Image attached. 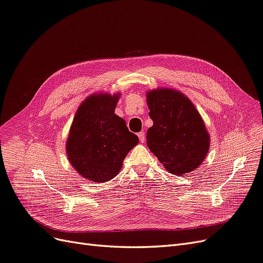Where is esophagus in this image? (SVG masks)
<instances>
[{
  "label": "esophagus",
  "instance_id": "1",
  "mask_svg": "<svg viewBox=\"0 0 263 263\" xmlns=\"http://www.w3.org/2000/svg\"><path fill=\"white\" fill-rule=\"evenodd\" d=\"M138 138H139L140 142H145V139H146L145 132H140V133H138Z\"/></svg>",
  "mask_w": 263,
  "mask_h": 263
}]
</instances>
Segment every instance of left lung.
Returning a JSON list of instances; mask_svg holds the SVG:
<instances>
[{
  "instance_id": "1",
  "label": "left lung",
  "mask_w": 263,
  "mask_h": 263,
  "mask_svg": "<svg viewBox=\"0 0 263 263\" xmlns=\"http://www.w3.org/2000/svg\"><path fill=\"white\" fill-rule=\"evenodd\" d=\"M147 146L170 173L184 176L200 166L209 153L210 135L198 110L184 94L173 89L147 92Z\"/></svg>"
}]
</instances>
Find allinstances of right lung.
<instances>
[{
  "label": "right lung",
  "mask_w": 263,
  "mask_h": 263,
  "mask_svg": "<svg viewBox=\"0 0 263 263\" xmlns=\"http://www.w3.org/2000/svg\"><path fill=\"white\" fill-rule=\"evenodd\" d=\"M119 93L90 95L79 106L71 125L66 151L71 165L93 182H107L117 176L127 154L138 137L115 114Z\"/></svg>",
  "instance_id": "obj_1"
}]
</instances>
